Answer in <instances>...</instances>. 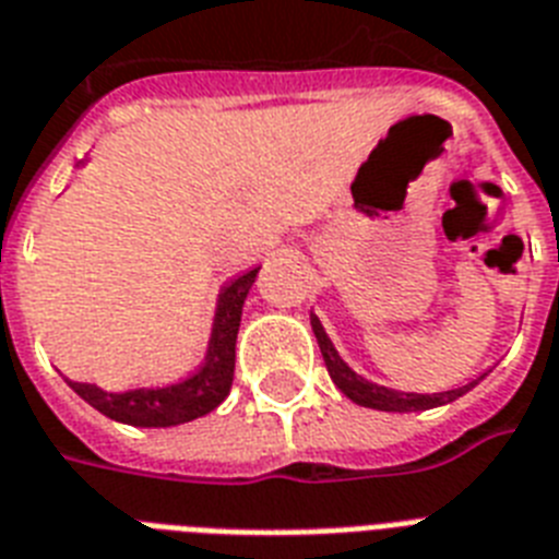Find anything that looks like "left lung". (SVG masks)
<instances>
[{"mask_svg": "<svg viewBox=\"0 0 559 559\" xmlns=\"http://www.w3.org/2000/svg\"><path fill=\"white\" fill-rule=\"evenodd\" d=\"M310 324H313L316 342H319V350H322L324 366H328L331 380L336 382V389H340L345 397H350L354 403H359V406L380 408V412H424V408L452 403V400H459L464 391H469L476 385V382H469V385L441 391V394H403V391L382 389V385H373V382L362 380L359 373H354L345 362H342L340 354H336V348L331 345L328 333H324V328L319 324L316 316H310Z\"/></svg>", "mask_w": 559, "mask_h": 559, "instance_id": "obj_1", "label": "left lung"}]
</instances>
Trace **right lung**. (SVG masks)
Wrapping results in <instances>:
<instances>
[{
  "mask_svg": "<svg viewBox=\"0 0 559 559\" xmlns=\"http://www.w3.org/2000/svg\"><path fill=\"white\" fill-rule=\"evenodd\" d=\"M258 270L237 275L223 287L211 331L209 357L188 380L168 385V389H133V391H100L92 382L69 380L78 394L100 415L121 420L130 426H177L188 424L193 417L209 415L228 397L235 380V342L240 328V313L249 287L254 284Z\"/></svg>",
  "mask_w": 559,
  "mask_h": 559,
  "instance_id": "right-lung-1",
  "label": "right lung"
}]
</instances>
